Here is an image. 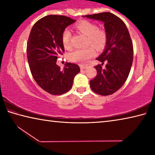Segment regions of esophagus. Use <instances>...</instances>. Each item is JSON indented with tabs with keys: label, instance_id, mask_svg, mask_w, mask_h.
<instances>
[{
	"label": "esophagus",
	"instance_id": "esophagus-1",
	"mask_svg": "<svg viewBox=\"0 0 155 155\" xmlns=\"http://www.w3.org/2000/svg\"><path fill=\"white\" fill-rule=\"evenodd\" d=\"M79 66H80V68H81V70H85V68H86V65H85L80 64V65H79Z\"/></svg>",
	"mask_w": 155,
	"mask_h": 155
}]
</instances>
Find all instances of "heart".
Here are the masks:
<instances>
[{
	"mask_svg": "<svg viewBox=\"0 0 155 155\" xmlns=\"http://www.w3.org/2000/svg\"><path fill=\"white\" fill-rule=\"evenodd\" d=\"M75 28L87 36L86 45L91 46L83 49L74 50L68 54V58L70 61L84 64L95 55L96 51L94 47L98 51L103 50L105 47L107 42V35L104 30L98 28L96 25L87 20H82L78 22L75 25ZM61 40L65 48H70L71 46V33L69 29L66 28L63 31Z\"/></svg>",
	"mask_w": 155,
	"mask_h": 155,
	"instance_id": "1",
	"label": "heart"
}]
</instances>
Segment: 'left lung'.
I'll use <instances>...</instances> for the list:
<instances>
[{
    "mask_svg": "<svg viewBox=\"0 0 155 155\" xmlns=\"http://www.w3.org/2000/svg\"><path fill=\"white\" fill-rule=\"evenodd\" d=\"M103 21L107 35L104 52L96 59L102 62L96 65L97 75L90 81L94 92L102 96L115 93L124 85L130 71L133 59V46L124 22L109 12L83 15ZM106 63L104 69L101 65Z\"/></svg>",
    "mask_w": 155,
    "mask_h": 155,
    "instance_id": "left-lung-1",
    "label": "left lung"
}]
</instances>
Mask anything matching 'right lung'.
<instances>
[{
    "label": "right lung",
    "mask_w": 155,
    "mask_h": 155,
    "mask_svg": "<svg viewBox=\"0 0 155 155\" xmlns=\"http://www.w3.org/2000/svg\"><path fill=\"white\" fill-rule=\"evenodd\" d=\"M75 21L65 15H47L34 24L28 36L27 53L31 74L38 85L52 95L68 92L80 72L77 64L67 63L61 70L56 64L65 51L63 31Z\"/></svg>",
    "instance_id": "1"
}]
</instances>
